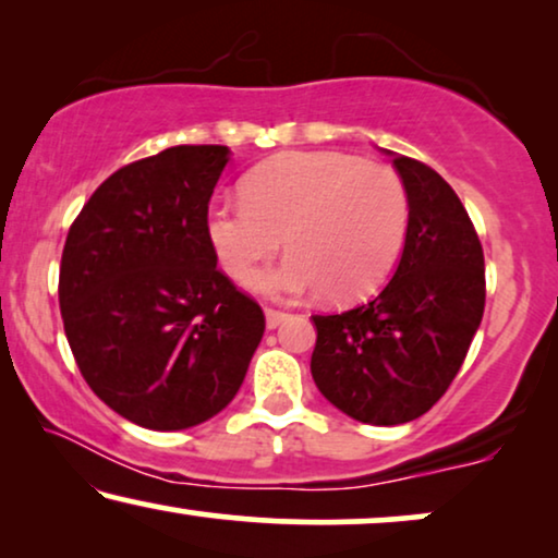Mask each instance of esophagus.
I'll return each mask as SVG.
<instances>
[{"label":"esophagus","mask_w":558,"mask_h":558,"mask_svg":"<svg viewBox=\"0 0 558 558\" xmlns=\"http://www.w3.org/2000/svg\"><path fill=\"white\" fill-rule=\"evenodd\" d=\"M287 317H289L287 312L274 310V307H266V327H271V330H274V327H279L281 323H284Z\"/></svg>","instance_id":"1"}]
</instances>
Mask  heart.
<instances>
[{
    "mask_svg": "<svg viewBox=\"0 0 558 558\" xmlns=\"http://www.w3.org/2000/svg\"><path fill=\"white\" fill-rule=\"evenodd\" d=\"M208 226L231 277L246 279L287 239L292 256L254 284L277 296L323 287L327 300L350 302L371 294L399 258L409 197L388 165L292 151L251 174L246 201L218 203Z\"/></svg>",
    "mask_w": 558,
    "mask_h": 558,
    "instance_id": "b5f03b06",
    "label": "heart"
}]
</instances>
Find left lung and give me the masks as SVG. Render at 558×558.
Segmentation results:
<instances>
[{
    "mask_svg": "<svg viewBox=\"0 0 558 558\" xmlns=\"http://www.w3.org/2000/svg\"><path fill=\"white\" fill-rule=\"evenodd\" d=\"M409 197L407 243L393 279L338 315H312V378L327 401L363 424L414 422L462 368L485 312V256L449 182L393 155Z\"/></svg>",
    "mask_w": 558,
    "mask_h": 558,
    "instance_id": "left-lung-1",
    "label": "left lung"
}]
</instances>
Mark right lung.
<instances>
[{
  "mask_svg": "<svg viewBox=\"0 0 558 558\" xmlns=\"http://www.w3.org/2000/svg\"><path fill=\"white\" fill-rule=\"evenodd\" d=\"M220 144H180L104 180L68 231L58 300L98 399L157 432L226 409L266 319L218 269L208 228Z\"/></svg>",
  "mask_w": 558,
  "mask_h": 558,
  "instance_id": "1",
  "label": "right lung"
}]
</instances>
